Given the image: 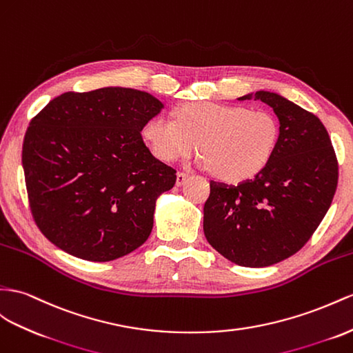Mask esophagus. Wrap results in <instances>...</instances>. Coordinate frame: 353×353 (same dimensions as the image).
I'll list each match as a JSON object with an SVG mask.
<instances>
[{"mask_svg":"<svg viewBox=\"0 0 353 353\" xmlns=\"http://www.w3.org/2000/svg\"><path fill=\"white\" fill-rule=\"evenodd\" d=\"M188 179H189V174H186V173H180V171H179L177 176H176V185H177V186H182V185L186 182Z\"/></svg>","mask_w":353,"mask_h":353,"instance_id":"1","label":"esophagus"}]
</instances>
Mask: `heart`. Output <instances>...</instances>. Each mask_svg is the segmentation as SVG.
Returning <instances> with one entry per match:
<instances>
[{
	"mask_svg": "<svg viewBox=\"0 0 353 353\" xmlns=\"http://www.w3.org/2000/svg\"><path fill=\"white\" fill-rule=\"evenodd\" d=\"M143 140L164 162L203 152L200 165L230 183L259 174L273 159L280 126L268 110L245 105L196 101L179 107L174 121L155 116L144 123Z\"/></svg>",
	"mask_w": 353,
	"mask_h": 353,
	"instance_id": "b5f03b06",
	"label": "heart"
}]
</instances>
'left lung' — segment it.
<instances>
[{"label":"left lung","instance_id":"1","mask_svg":"<svg viewBox=\"0 0 353 353\" xmlns=\"http://www.w3.org/2000/svg\"><path fill=\"white\" fill-rule=\"evenodd\" d=\"M243 99L273 108L280 125L277 149L254 179L237 186L210 182L203 228L222 256L258 268L280 263L309 241L332 203L339 165L319 117L270 90Z\"/></svg>","mask_w":353,"mask_h":353}]
</instances>
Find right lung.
Masks as SVG:
<instances>
[{
  "label": "right lung",
  "instance_id": "obj_1",
  "mask_svg": "<svg viewBox=\"0 0 353 353\" xmlns=\"http://www.w3.org/2000/svg\"><path fill=\"white\" fill-rule=\"evenodd\" d=\"M162 108L144 90L107 86L62 94L31 121L26 191L35 223L57 248L105 263L148 240L158 196L176 183V170L140 134Z\"/></svg>",
  "mask_w": 353,
  "mask_h": 353
}]
</instances>
